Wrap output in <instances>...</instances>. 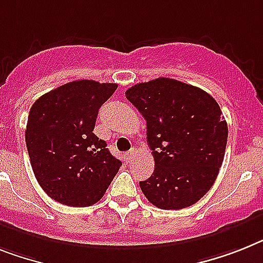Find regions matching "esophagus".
Wrapping results in <instances>:
<instances>
[{
    "label": "esophagus",
    "instance_id": "esophagus-1",
    "mask_svg": "<svg viewBox=\"0 0 263 263\" xmlns=\"http://www.w3.org/2000/svg\"><path fill=\"white\" fill-rule=\"evenodd\" d=\"M134 156H136V149H130L127 153H125V158H126L127 162H132L134 160Z\"/></svg>",
    "mask_w": 263,
    "mask_h": 263
}]
</instances>
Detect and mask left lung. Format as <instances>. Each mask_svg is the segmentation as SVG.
<instances>
[{
	"mask_svg": "<svg viewBox=\"0 0 263 263\" xmlns=\"http://www.w3.org/2000/svg\"><path fill=\"white\" fill-rule=\"evenodd\" d=\"M146 119L155 172L140 186L152 204L181 210L195 204L216 180L229 127L218 102L201 88L169 78L125 92Z\"/></svg>",
	"mask_w": 263,
	"mask_h": 263,
	"instance_id": "8db88e82",
	"label": "left lung"
}]
</instances>
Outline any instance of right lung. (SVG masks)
Instances as JSON below:
<instances>
[{
    "label": "right lung",
    "mask_w": 263,
    "mask_h": 263,
    "mask_svg": "<svg viewBox=\"0 0 263 263\" xmlns=\"http://www.w3.org/2000/svg\"><path fill=\"white\" fill-rule=\"evenodd\" d=\"M118 84L75 80L30 107L25 142L30 165L51 199L88 207L102 199L122 162L94 134L98 111Z\"/></svg>",
    "instance_id": "1"
}]
</instances>
